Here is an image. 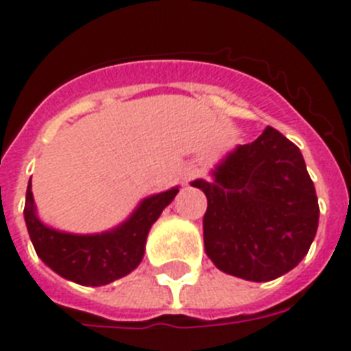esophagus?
<instances>
[{
  "instance_id": "esophagus-1",
  "label": "esophagus",
  "mask_w": 351,
  "mask_h": 351,
  "mask_svg": "<svg viewBox=\"0 0 351 351\" xmlns=\"http://www.w3.org/2000/svg\"><path fill=\"white\" fill-rule=\"evenodd\" d=\"M199 167L196 166V164H189V166L185 167L184 169V178L185 180H193V178H196V176H199Z\"/></svg>"
}]
</instances>
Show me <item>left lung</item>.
<instances>
[{"label": "left lung", "instance_id": "8db88e82", "mask_svg": "<svg viewBox=\"0 0 351 351\" xmlns=\"http://www.w3.org/2000/svg\"><path fill=\"white\" fill-rule=\"evenodd\" d=\"M194 180L207 196L203 241L210 261L244 280H275L307 255L319 221L300 148L267 126L214 171Z\"/></svg>", "mask_w": 351, "mask_h": 351}]
</instances>
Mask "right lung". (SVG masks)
<instances>
[{"label": "right lung", "instance_id": "1", "mask_svg": "<svg viewBox=\"0 0 351 351\" xmlns=\"http://www.w3.org/2000/svg\"><path fill=\"white\" fill-rule=\"evenodd\" d=\"M30 187L32 184H28L25 221L37 255L67 280L93 287L110 284L139 266L149 228L178 193L175 187L146 198L130 219L116 230L98 235H73L40 223L35 216Z\"/></svg>", "mask_w": 351, "mask_h": 351}]
</instances>
